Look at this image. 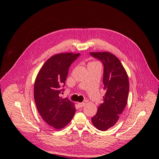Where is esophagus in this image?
Returning a JSON list of instances; mask_svg holds the SVG:
<instances>
[{"instance_id":"1","label":"esophagus","mask_w":159,"mask_h":159,"mask_svg":"<svg viewBox=\"0 0 159 159\" xmlns=\"http://www.w3.org/2000/svg\"><path fill=\"white\" fill-rule=\"evenodd\" d=\"M85 102H79V103H78V105H79V106L80 107H84V106H85Z\"/></svg>"}]
</instances>
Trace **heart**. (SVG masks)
<instances>
[{
    "mask_svg": "<svg viewBox=\"0 0 159 159\" xmlns=\"http://www.w3.org/2000/svg\"><path fill=\"white\" fill-rule=\"evenodd\" d=\"M98 62H96V61H91V62H90V63H89V64H88V65H90V64H94V63H97Z\"/></svg>",
    "mask_w": 159,
    "mask_h": 159,
    "instance_id": "b5f03b06",
    "label": "heart"
}]
</instances>
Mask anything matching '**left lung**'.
<instances>
[{
  "label": "left lung",
  "mask_w": 159,
  "mask_h": 159,
  "mask_svg": "<svg viewBox=\"0 0 159 159\" xmlns=\"http://www.w3.org/2000/svg\"><path fill=\"white\" fill-rule=\"evenodd\" d=\"M102 61L104 67L103 84L106 90L103 103L98 107L92 118L93 125L99 130L106 131L114 126L127 104L129 93L128 76L120 60L108 52H90Z\"/></svg>",
  "instance_id": "1"
}]
</instances>
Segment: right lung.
Returning a JSON list of instances; mask_svg holds the SVG:
<instances>
[{
    "label": "right lung",
    "mask_w": 159,
    "mask_h": 159,
    "mask_svg": "<svg viewBox=\"0 0 159 159\" xmlns=\"http://www.w3.org/2000/svg\"><path fill=\"white\" fill-rule=\"evenodd\" d=\"M79 53H61L53 55L39 70L34 86V98L38 111L49 126L60 129L72 120L75 112L74 103L60 94L69 68ZM64 85L63 86L62 85Z\"/></svg>",
    "instance_id": "right-lung-1"
}]
</instances>
